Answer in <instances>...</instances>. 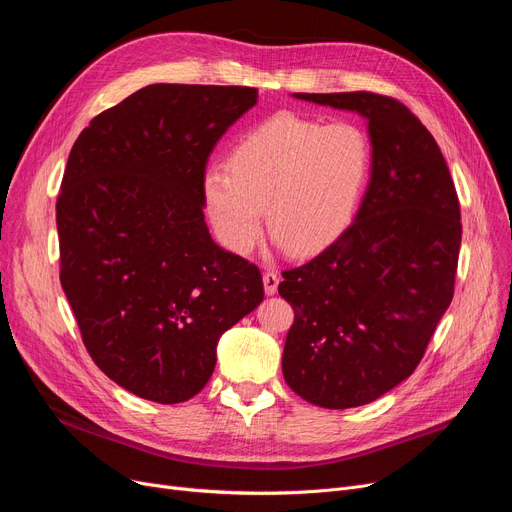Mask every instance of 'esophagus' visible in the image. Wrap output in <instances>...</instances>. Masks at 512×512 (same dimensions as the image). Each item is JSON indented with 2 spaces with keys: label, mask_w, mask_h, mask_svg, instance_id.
I'll use <instances>...</instances> for the list:
<instances>
[{
  "label": "esophagus",
  "mask_w": 512,
  "mask_h": 512,
  "mask_svg": "<svg viewBox=\"0 0 512 512\" xmlns=\"http://www.w3.org/2000/svg\"><path fill=\"white\" fill-rule=\"evenodd\" d=\"M278 284H280V276H278V272L270 270V272H265V274H263V286H265V294H276V290H278Z\"/></svg>",
  "instance_id": "esophagus-1"
}]
</instances>
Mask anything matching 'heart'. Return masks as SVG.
<instances>
[{
	"instance_id": "b5f03b06",
	"label": "heart",
	"mask_w": 512,
	"mask_h": 512,
	"mask_svg": "<svg viewBox=\"0 0 512 512\" xmlns=\"http://www.w3.org/2000/svg\"><path fill=\"white\" fill-rule=\"evenodd\" d=\"M371 145L351 120L321 124L278 112L242 134L228 168H211L203 191L218 236L249 253L261 234V209L280 245L311 255L351 222L369 174Z\"/></svg>"
}]
</instances>
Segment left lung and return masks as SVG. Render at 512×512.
<instances>
[{
  "instance_id": "obj_1",
  "label": "left lung",
  "mask_w": 512,
  "mask_h": 512,
  "mask_svg": "<svg viewBox=\"0 0 512 512\" xmlns=\"http://www.w3.org/2000/svg\"><path fill=\"white\" fill-rule=\"evenodd\" d=\"M369 120L371 180L348 226L317 257L282 272L294 311L282 373L324 409L380 398L417 369L454 297L461 203L446 159L405 103L369 91L294 93Z\"/></svg>"
}]
</instances>
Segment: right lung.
<instances>
[{"label":"right lung","instance_id":"right-lung-1","mask_svg":"<svg viewBox=\"0 0 512 512\" xmlns=\"http://www.w3.org/2000/svg\"><path fill=\"white\" fill-rule=\"evenodd\" d=\"M253 87L149 85L95 116L56 203L60 282L87 353L159 405L199 394L215 346L263 301L255 263L205 226V166Z\"/></svg>","mask_w":512,"mask_h":512}]
</instances>
